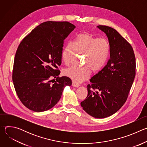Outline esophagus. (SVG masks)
<instances>
[{
  "label": "esophagus",
  "instance_id": "obj_1",
  "mask_svg": "<svg viewBox=\"0 0 147 147\" xmlns=\"http://www.w3.org/2000/svg\"><path fill=\"white\" fill-rule=\"evenodd\" d=\"M72 86H73V87H78L80 86V84H79L74 82V81H73L72 82Z\"/></svg>",
  "mask_w": 147,
  "mask_h": 147
}]
</instances>
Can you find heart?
<instances>
[{
  "label": "heart",
  "instance_id": "1",
  "mask_svg": "<svg viewBox=\"0 0 147 147\" xmlns=\"http://www.w3.org/2000/svg\"><path fill=\"white\" fill-rule=\"evenodd\" d=\"M83 55L81 67H70L64 70V74L76 82H81L88 79L91 71L98 73L107 63L110 54V46L108 42L99 39L88 32L78 34L73 44L67 43L61 52L63 61L69 65L76 55Z\"/></svg>",
  "mask_w": 147,
  "mask_h": 147
}]
</instances>
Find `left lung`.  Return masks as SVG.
<instances>
[{"label": "left lung", "mask_w": 147, "mask_h": 147, "mask_svg": "<svg viewBox=\"0 0 147 147\" xmlns=\"http://www.w3.org/2000/svg\"><path fill=\"white\" fill-rule=\"evenodd\" d=\"M98 28L105 33L110 46L107 65L92 77L88 95L81 102L83 109L95 118H105L117 112L126 101L136 76V57L131 44L116 30Z\"/></svg>", "instance_id": "left-lung-1"}]
</instances>
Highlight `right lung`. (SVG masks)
<instances>
[{
  "label": "right lung",
  "mask_w": 147,
  "mask_h": 147,
  "mask_svg": "<svg viewBox=\"0 0 147 147\" xmlns=\"http://www.w3.org/2000/svg\"><path fill=\"white\" fill-rule=\"evenodd\" d=\"M76 26L67 22L41 23L21 42L17 49L12 79L24 105L36 112L48 111L60 100L70 78L60 77L64 40ZM56 78L54 84L51 79Z\"/></svg>",
  "instance_id": "1"
}]
</instances>
